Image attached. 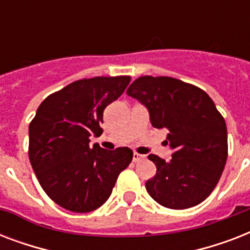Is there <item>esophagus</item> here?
Here are the masks:
<instances>
[{"mask_svg": "<svg viewBox=\"0 0 250 250\" xmlns=\"http://www.w3.org/2000/svg\"><path fill=\"white\" fill-rule=\"evenodd\" d=\"M141 160H144V156H141L139 153H133V162H139Z\"/></svg>", "mask_w": 250, "mask_h": 250, "instance_id": "1", "label": "esophagus"}]
</instances>
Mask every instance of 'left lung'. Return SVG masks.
<instances>
[{"label":"left lung","mask_w":250,"mask_h":250,"mask_svg":"<svg viewBox=\"0 0 250 250\" xmlns=\"http://www.w3.org/2000/svg\"><path fill=\"white\" fill-rule=\"evenodd\" d=\"M149 111L154 128H167L170 161L154 154L157 174L145 183L150 197L168 209H188L209 196L227 161V127L206 92L167 76H141L127 89Z\"/></svg>","instance_id":"left-lung-1"}]
</instances>
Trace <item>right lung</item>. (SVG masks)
<instances>
[{"instance_id": "1", "label": "right lung", "mask_w": 250, "mask_h": 250, "mask_svg": "<svg viewBox=\"0 0 250 250\" xmlns=\"http://www.w3.org/2000/svg\"><path fill=\"white\" fill-rule=\"evenodd\" d=\"M129 76L74 82L41 102L29 123L28 156L45 193L64 209L89 213L106 202L118 175L132 161L129 148L89 146L101 136L104 110L121 97Z\"/></svg>"}]
</instances>
